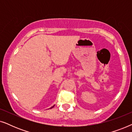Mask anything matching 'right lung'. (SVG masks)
I'll list each match as a JSON object with an SVG mask.
<instances>
[{"mask_svg": "<svg viewBox=\"0 0 132 132\" xmlns=\"http://www.w3.org/2000/svg\"><path fill=\"white\" fill-rule=\"evenodd\" d=\"M54 106H55V105H54V106H52V107H51V108H50V109H52V108H53L54 107Z\"/></svg>", "mask_w": 132, "mask_h": 132, "instance_id": "1", "label": "right lung"}]
</instances>
